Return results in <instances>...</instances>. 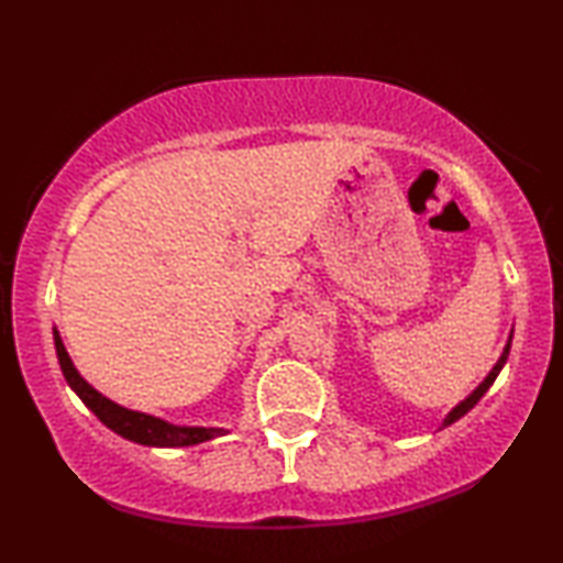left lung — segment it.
I'll list each match as a JSON object with an SVG mask.
<instances>
[{
  "instance_id": "8db88e82",
  "label": "left lung",
  "mask_w": 563,
  "mask_h": 563,
  "mask_svg": "<svg viewBox=\"0 0 563 563\" xmlns=\"http://www.w3.org/2000/svg\"><path fill=\"white\" fill-rule=\"evenodd\" d=\"M510 343H512V335H510V338H507V345H505L503 356H499V358H497V364H495V366H492V372L487 374V379H484V382L479 384V387H476V389L472 391V395H468V397L464 399V402H459L456 407H453V410H451L449 415H445V420H443V428H445V426H451V422H456L459 418H464V415H466L468 410H472V407H474L476 402H479V399L484 397V391H487V389L492 387V384H495V379H497V374H499V372H503L505 361H507V356H510Z\"/></svg>"
}]
</instances>
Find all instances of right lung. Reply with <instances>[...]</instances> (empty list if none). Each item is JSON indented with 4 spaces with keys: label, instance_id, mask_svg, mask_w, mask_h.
I'll return each instance as SVG.
<instances>
[{
    "label": "right lung",
    "instance_id": "right-lung-1",
    "mask_svg": "<svg viewBox=\"0 0 563 563\" xmlns=\"http://www.w3.org/2000/svg\"><path fill=\"white\" fill-rule=\"evenodd\" d=\"M53 343H56L58 364H60V372L66 376L68 387L79 395L81 402L87 405L107 428L114 430V433L122 438H128V441L141 443V445H153V449H179V445H197L228 433L225 428L174 426V422H166L137 410H128V407L112 402L110 397H104L102 391H97L79 372H76L74 361L68 356L66 345L60 341L56 328H53Z\"/></svg>",
    "mask_w": 563,
    "mask_h": 563
}]
</instances>
